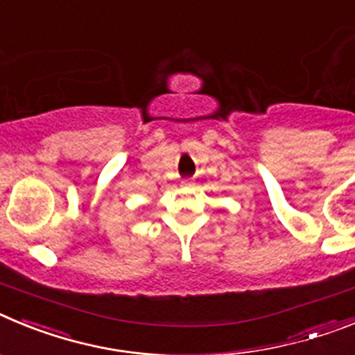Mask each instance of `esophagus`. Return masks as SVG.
<instances>
[{
	"label": "esophagus",
	"instance_id": "obj_1",
	"mask_svg": "<svg viewBox=\"0 0 355 355\" xmlns=\"http://www.w3.org/2000/svg\"><path fill=\"white\" fill-rule=\"evenodd\" d=\"M181 187H184V188H187V187H192V181L183 180V181H181Z\"/></svg>",
	"mask_w": 355,
	"mask_h": 355
}]
</instances>
